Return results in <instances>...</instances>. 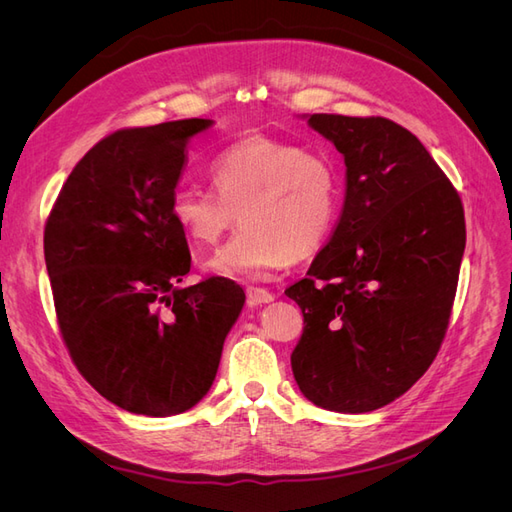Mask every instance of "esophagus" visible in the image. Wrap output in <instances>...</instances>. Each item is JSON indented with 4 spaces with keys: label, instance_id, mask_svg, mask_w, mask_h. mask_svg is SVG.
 Instances as JSON below:
<instances>
[{
    "label": "esophagus",
    "instance_id": "esophagus-1",
    "mask_svg": "<svg viewBox=\"0 0 512 512\" xmlns=\"http://www.w3.org/2000/svg\"><path fill=\"white\" fill-rule=\"evenodd\" d=\"M247 294V303L250 305H262V303H271L273 301V294L265 288H256V286H250L245 290Z\"/></svg>",
    "mask_w": 512,
    "mask_h": 512
}]
</instances>
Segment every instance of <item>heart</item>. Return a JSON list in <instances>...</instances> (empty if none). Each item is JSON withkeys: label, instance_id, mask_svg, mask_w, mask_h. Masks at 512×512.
Listing matches in <instances>:
<instances>
[{"label": "heart", "instance_id": "obj_1", "mask_svg": "<svg viewBox=\"0 0 512 512\" xmlns=\"http://www.w3.org/2000/svg\"><path fill=\"white\" fill-rule=\"evenodd\" d=\"M213 190L179 188L170 218L194 245H213L241 228L207 260L228 280H262L327 243L344 205L342 175L322 153L275 138H247L209 164Z\"/></svg>", "mask_w": 512, "mask_h": 512}]
</instances>
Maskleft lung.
Returning a JSON list of instances; mask_svg holds the SVG:
<instances>
[{"label": "left lung", "instance_id": "1", "mask_svg": "<svg viewBox=\"0 0 512 512\" xmlns=\"http://www.w3.org/2000/svg\"><path fill=\"white\" fill-rule=\"evenodd\" d=\"M346 162L329 243L286 297L303 312L292 374L312 404L361 414L404 395L436 359L466 247L453 183L418 138L386 117L314 113Z\"/></svg>", "mask_w": 512, "mask_h": 512}]
</instances>
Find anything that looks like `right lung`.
Masks as SVG:
<instances>
[{"instance_id": "right-lung-1", "label": "right lung", "mask_w": 512, "mask_h": 512, "mask_svg": "<svg viewBox=\"0 0 512 512\" xmlns=\"http://www.w3.org/2000/svg\"><path fill=\"white\" fill-rule=\"evenodd\" d=\"M209 126L194 117L104 136L46 218L44 260L64 344L81 376L134 414L196 406L245 303L226 277L181 284L192 258L170 198L188 138Z\"/></svg>"}]
</instances>
